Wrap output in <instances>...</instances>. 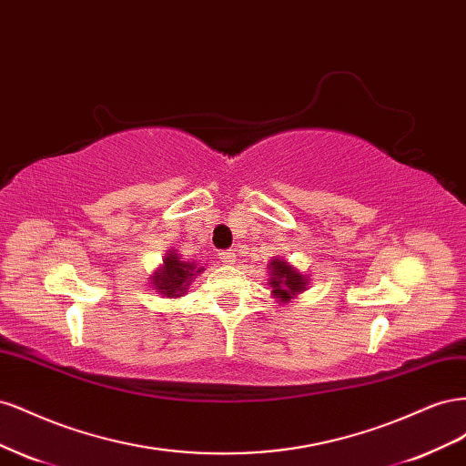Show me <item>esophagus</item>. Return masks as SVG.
I'll list each match as a JSON object with an SVG mask.
<instances>
[{"mask_svg": "<svg viewBox=\"0 0 466 466\" xmlns=\"http://www.w3.org/2000/svg\"><path fill=\"white\" fill-rule=\"evenodd\" d=\"M219 258H221V262H223V264L231 266V264H235V260H237V255H235L233 250H223V252H219Z\"/></svg>", "mask_w": 466, "mask_h": 466, "instance_id": "1", "label": "esophagus"}]
</instances>
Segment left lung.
Wrapping results in <instances>:
<instances>
[{"mask_svg": "<svg viewBox=\"0 0 466 466\" xmlns=\"http://www.w3.org/2000/svg\"><path fill=\"white\" fill-rule=\"evenodd\" d=\"M268 270H270L268 272L270 274L268 286L272 289L274 299L284 305L303 293L309 288V279H311L307 274L299 272L293 264L278 257H272V260L268 262Z\"/></svg>", "mask_w": 466, "mask_h": 466, "instance_id": "1", "label": "left lung"}]
</instances>
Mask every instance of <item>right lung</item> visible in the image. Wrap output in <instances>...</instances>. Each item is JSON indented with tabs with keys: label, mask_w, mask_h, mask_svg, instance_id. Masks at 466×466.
Listing matches in <instances>:
<instances>
[{
	"label": "right lung",
	"mask_w": 466,
	"mask_h": 466,
	"mask_svg": "<svg viewBox=\"0 0 466 466\" xmlns=\"http://www.w3.org/2000/svg\"><path fill=\"white\" fill-rule=\"evenodd\" d=\"M204 268L196 262L182 260L175 248L165 252V258L157 270H153L149 281L151 288L157 291L161 298L178 299L188 291L192 279L202 274Z\"/></svg>",
	"instance_id": "1"
}]
</instances>
